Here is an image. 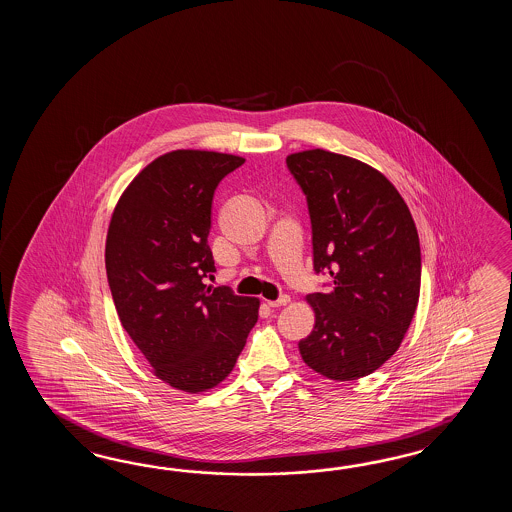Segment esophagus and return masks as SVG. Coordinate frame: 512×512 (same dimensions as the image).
<instances>
[{"instance_id": "esophagus-1", "label": "esophagus", "mask_w": 512, "mask_h": 512, "mask_svg": "<svg viewBox=\"0 0 512 512\" xmlns=\"http://www.w3.org/2000/svg\"><path fill=\"white\" fill-rule=\"evenodd\" d=\"M289 302H291V298L287 294H282L278 300H267V305L269 307H283V305H287Z\"/></svg>"}]
</instances>
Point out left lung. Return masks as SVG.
Returning a JSON list of instances; mask_svg holds the SVG:
<instances>
[{"mask_svg":"<svg viewBox=\"0 0 512 512\" xmlns=\"http://www.w3.org/2000/svg\"><path fill=\"white\" fill-rule=\"evenodd\" d=\"M287 168L307 197L313 267L331 276L313 293L305 364L331 381L379 370L403 342L421 289V247L397 188L370 164L326 150L291 153Z\"/></svg>","mask_w":512,"mask_h":512,"instance_id":"1","label":"left lung"}]
</instances>
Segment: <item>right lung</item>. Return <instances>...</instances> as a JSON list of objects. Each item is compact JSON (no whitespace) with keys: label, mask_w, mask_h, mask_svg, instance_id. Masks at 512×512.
I'll return each instance as SVG.
<instances>
[{"label":"right lung","mask_w":512,"mask_h":512,"mask_svg":"<svg viewBox=\"0 0 512 512\" xmlns=\"http://www.w3.org/2000/svg\"><path fill=\"white\" fill-rule=\"evenodd\" d=\"M243 163L230 153H164L131 181L109 221L106 272L120 324L153 375L181 392L225 381L258 322V298L203 283L216 272L214 192Z\"/></svg>","instance_id":"right-lung-1"}]
</instances>
